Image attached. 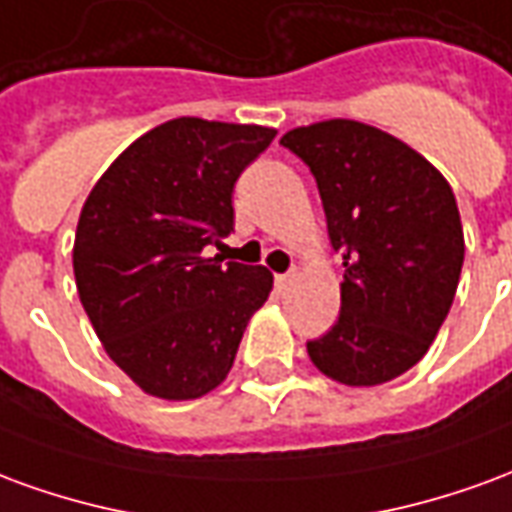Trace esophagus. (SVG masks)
Returning <instances> with one entry per match:
<instances>
[{
    "label": "esophagus",
    "mask_w": 512,
    "mask_h": 512,
    "mask_svg": "<svg viewBox=\"0 0 512 512\" xmlns=\"http://www.w3.org/2000/svg\"><path fill=\"white\" fill-rule=\"evenodd\" d=\"M293 279H296V274H277V288L285 290L293 285Z\"/></svg>",
    "instance_id": "obj_1"
}]
</instances>
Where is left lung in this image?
I'll return each mask as SVG.
<instances>
[{
	"label": "left lung",
	"instance_id": "8db88e82",
	"mask_svg": "<svg viewBox=\"0 0 512 512\" xmlns=\"http://www.w3.org/2000/svg\"><path fill=\"white\" fill-rule=\"evenodd\" d=\"M312 169L334 252L340 318L307 343L312 365L345 386H378L428 354L458 290L463 227L450 183L397 136L321 120L279 139Z\"/></svg>",
	"mask_w": 512,
	"mask_h": 512
}]
</instances>
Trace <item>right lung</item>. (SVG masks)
<instances>
[{"mask_svg":"<svg viewBox=\"0 0 512 512\" xmlns=\"http://www.w3.org/2000/svg\"><path fill=\"white\" fill-rule=\"evenodd\" d=\"M274 128L178 117L134 139L87 194L76 290L98 340L145 395L197 400L222 384L266 266L202 257L233 230V186Z\"/></svg>","mask_w":512,"mask_h":512,"instance_id":"right-lung-1","label":"right lung"}]
</instances>
